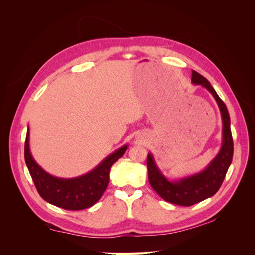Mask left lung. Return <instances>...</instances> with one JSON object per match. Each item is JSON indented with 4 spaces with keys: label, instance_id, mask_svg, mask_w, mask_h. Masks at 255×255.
Segmentation results:
<instances>
[{
    "label": "left lung",
    "instance_id": "left-lung-1",
    "mask_svg": "<svg viewBox=\"0 0 255 255\" xmlns=\"http://www.w3.org/2000/svg\"><path fill=\"white\" fill-rule=\"evenodd\" d=\"M191 82L195 85H201L210 91L219 106L222 119V145L218 154L201 172L177 180H169L163 174L151 153L146 157L148 177L152 188L165 201L182 206H190L201 202L218 191L232 163L234 152L231 120L226 104L212 87L211 83L197 71H192Z\"/></svg>",
    "mask_w": 255,
    "mask_h": 255
}]
</instances>
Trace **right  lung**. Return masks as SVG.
I'll return each mask as SVG.
<instances>
[{
	"label": "right lung",
	"mask_w": 255,
	"mask_h": 255,
	"mask_svg": "<svg viewBox=\"0 0 255 255\" xmlns=\"http://www.w3.org/2000/svg\"><path fill=\"white\" fill-rule=\"evenodd\" d=\"M127 149L128 144L122 145L86 174L72 179H63L48 173L36 163L29 151L27 128L24 158L38 194L44 201L64 210L81 211L96 204L101 199L110 183V170L113 164L126 153Z\"/></svg>",
	"instance_id": "right-lung-1"
}]
</instances>
